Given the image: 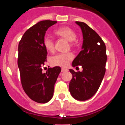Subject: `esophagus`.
Masks as SVG:
<instances>
[{"mask_svg": "<svg viewBox=\"0 0 125 125\" xmlns=\"http://www.w3.org/2000/svg\"><path fill=\"white\" fill-rule=\"evenodd\" d=\"M61 71L62 72H66V71H68V69H65V68H62Z\"/></svg>", "mask_w": 125, "mask_h": 125, "instance_id": "34e87169", "label": "esophagus"}]
</instances>
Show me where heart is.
Here are the masks:
<instances>
[{
    "label": "heart",
    "instance_id": "1",
    "mask_svg": "<svg viewBox=\"0 0 125 125\" xmlns=\"http://www.w3.org/2000/svg\"><path fill=\"white\" fill-rule=\"evenodd\" d=\"M57 36L64 37L69 42H73L76 40L77 36L72 29L68 27H62L57 29L55 31ZM72 43V42H71ZM43 45L45 49L49 52H52L54 50V41L49 36H46L43 39ZM73 58V55L71 52L58 53L50 58V62L54 66L66 67L68 65L69 61Z\"/></svg>",
    "mask_w": 125,
    "mask_h": 125
}]
</instances>
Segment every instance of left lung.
I'll return each instance as SVG.
<instances>
[{
    "label": "left lung",
    "instance_id": "1",
    "mask_svg": "<svg viewBox=\"0 0 125 125\" xmlns=\"http://www.w3.org/2000/svg\"><path fill=\"white\" fill-rule=\"evenodd\" d=\"M76 24L81 27L83 42L82 50L73 60L72 66H81L83 71L69 69L73 78L69 89L74 99L86 101L95 94L105 74L106 46L100 36L86 24L78 21Z\"/></svg>",
    "mask_w": 125,
    "mask_h": 125
}]
</instances>
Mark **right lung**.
<instances>
[{
  "mask_svg": "<svg viewBox=\"0 0 125 125\" xmlns=\"http://www.w3.org/2000/svg\"><path fill=\"white\" fill-rule=\"evenodd\" d=\"M56 21L39 22L25 31L18 46L17 64L24 91L31 100L46 103L53 96L54 84L61 71L59 66L48 68L42 72L47 52L43 39L47 29Z\"/></svg>",
  "mask_w": 125,
  "mask_h": 125,
  "instance_id": "right-lung-1",
  "label": "right lung"
}]
</instances>
